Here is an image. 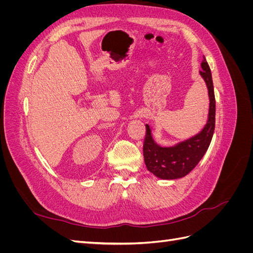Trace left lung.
Instances as JSON below:
<instances>
[{"label":"left lung","instance_id":"obj_1","mask_svg":"<svg viewBox=\"0 0 253 253\" xmlns=\"http://www.w3.org/2000/svg\"><path fill=\"white\" fill-rule=\"evenodd\" d=\"M200 71L209 91V118L203 131L172 148H162L152 139L151 128L145 125L143 158L148 170L163 179H176L192 171L208 150L215 128V96L208 62L204 60Z\"/></svg>","mask_w":253,"mask_h":253}]
</instances>
